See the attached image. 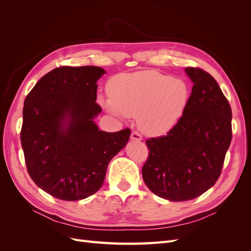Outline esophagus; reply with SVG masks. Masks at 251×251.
Instances as JSON below:
<instances>
[{"mask_svg": "<svg viewBox=\"0 0 251 251\" xmlns=\"http://www.w3.org/2000/svg\"><path fill=\"white\" fill-rule=\"evenodd\" d=\"M131 139H132V140H135V141H140V140L142 139V136H141V134H139L138 132L134 131V132H132V134H131Z\"/></svg>", "mask_w": 251, "mask_h": 251, "instance_id": "esophagus-1", "label": "esophagus"}]
</instances>
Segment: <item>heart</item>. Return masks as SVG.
<instances>
[{
  "label": "heart",
  "instance_id": "b5f03b06",
  "mask_svg": "<svg viewBox=\"0 0 251 251\" xmlns=\"http://www.w3.org/2000/svg\"><path fill=\"white\" fill-rule=\"evenodd\" d=\"M107 90V107L121 116H137L140 130L150 136L169 133L183 115L189 100L185 81L154 70L115 75Z\"/></svg>",
  "mask_w": 251,
  "mask_h": 251
}]
</instances>
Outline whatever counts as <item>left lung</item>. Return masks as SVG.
<instances>
[{
	"instance_id": "obj_1",
	"label": "left lung",
	"mask_w": 251,
	"mask_h": 251,
	"mask_svg": "<svg viewBox=\"0 0 251 251\" xmlns=\"http://www.w3.org/2000/svg\"><path fill=\"white\" fill-rule=\"evenodd\" d=\"M194 82L183 115L165 136L146 141L150 151L142 166L144 183L160 198L188 201L214 186L231 138V108L216 79L188 67Z\"/></svg>"
}]
</instances>
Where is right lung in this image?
Here are the masks:
<instances>
[{
	"label": "right lung",
	"mask_w": 251,
	"mask_h": 251,
	"mask_svg": "<svg viewBox=\"0 0 251 251\" xmlns=\"http://www.w3.org/2000/svg\"><path fill=\"white\" fill-rule=\"evenodd\" d=\"M95 66L53 69L25 98L21 142L28 174L54 198L77 201L100 189L108 164L126 147L130 128L108 133L93 119L101 112Z\"/></svg>",
	"instance_id": "right-lung-1"
}]
</instances>
